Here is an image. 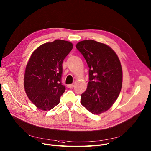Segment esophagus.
Instances as JSON below:
<instances>
[{"mask_svg": "<svg viewBox=\"0 0 151 151\" xmlns=\"http://www.w3.org/2000/svg\"><path fill=\"white\" fill-rule=\"evenodd\" d=\"M73 86H74V85H73V84H70L67 85V87H68V88H70V89L73 88Z\"/></svg>", "mask_w": 151, "mask_h": 151, "instance_id": "obj_1", "label": "esophagus"}]
</instances>
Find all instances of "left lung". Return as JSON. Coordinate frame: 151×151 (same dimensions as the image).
Here are the masks:
<instances>
[{
	"instance_id": "1",
	"label": "left lung",
	"mask_w": 151,
	"mask_h": 151,
	"mask_svg": "<svg viewBox=\"0 0 151 151\" xmlns=\"http://www.w3.org/2000/svg\"><path fill=\"white\" fill-rule=\"evenodd\" d=\"M86 60L89 69L88 87L81 96V104L91 113L106 112L121 91L123 72L120 61L109 45L94 40H84L76 45Z\"/></svg>"
}]
</instances>
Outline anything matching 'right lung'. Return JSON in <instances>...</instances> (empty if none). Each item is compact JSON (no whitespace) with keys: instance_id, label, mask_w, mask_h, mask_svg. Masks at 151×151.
Returning a JSON list of instances; mask_svg holds the SVG:
<instances>
[{"instance_id":"add662e5","label":"right lung","mask_w":151,"mask_h":151,"mask_svg":"<svg viewBox=\"0 0 151 151\" xmlns=\"http://www.w3.org/2000/svg\"><path fill=\"white\" fill-rule=\"evenodd\" d=\"M73 49L69 41L56 39L39 46L26 67L24 87L28 97L41 110L54 108L65 91L62 84V63Z\"/></svg>"}]
</instances>
